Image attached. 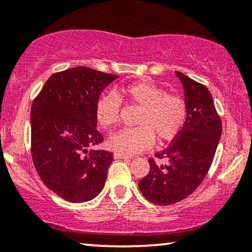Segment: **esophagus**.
<instances>
[{
  "mask_svg": "<svg viewBox=\"0 0 252 252\" xmlns=\"http://www.w3.org/2000/svg\"><path fill=\"white\" fill-rule=\"evenodd\" d=\"M114 158H115V159H130L129 156H126V154L117 153V152L114 153Z\"/></svg>",
  "mask_w": 252,
  "mask_h": 252,
  "instance_id": "1",
  "label": "esophagus"
}]
</instances>
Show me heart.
Listing matches in <instances>:
<instances>
[{
    "instance_id": "obj_1",
    "label": "heart",
    "mask_w": 252,
    "mask_h": 252,
    "mask_svg": "<svg viewBox=\"0 0 252 252\" xmlns=\"http://www.w3.org/2000/svg\"><path fill=\"white\" fill-rule=\"evenodd\" d=\"M121 100L138 106L135 128L123 129L107 140L109 149L122 154H135L149 149L153 139L169 142L182 130L187 120V103L180 95L166 93L162 87L150 82H135L120 87ZM114 94L96 100L94 115L102 128H110L120 120L121 101Z\"/></svg>"
}]
</instances>
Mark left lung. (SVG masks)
Here are the masks:
<instances>
[{"label": "left lung", "instance_id": "8db88e82", "mask_svg": "<svg viewBox=\"0 0 252 252\" xmlns=\"http://www.w3.org/2000/svg\"><path fill=\"white\" fill-rule=\"evenodd\" d=\"M184 90L187 120L172 144L150 159V172L138 187L157 205H172L190 196L205 179L219 144L222 124L206 86L175 71Z\"/></svg>", "mask_w": 252, "mask_h": 252}]
</instances>
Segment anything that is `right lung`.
<instances>
[{
	"label": "right lung",
	"instance_id": "1",
	"mask_svg": "<svg viewBox=\"0 0 252 252\" xmlns=\"http://www.w3.org/2000/svg\"><path fill=\"white\" fill-rule=\"evenodd\" d=\"M116 78L86 66L68 69L50 76L33 101V162L45 186L66 202H89L105 187L113 153L89 147L103 140L95 102Z\"/></svg>",
	"mask_w": 252,
	"mask_h": 252
}]
</instances>
